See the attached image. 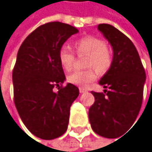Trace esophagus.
<instances>
[{
    "instance_id": "34e87169",
    "label": "esophagus",
    "mask_w": 152,
    "mask_h": 152,
    "mask_svg": "<svg viewBox=\"0 0 152 152\" xmlns=\"http://www.w3.org/2000/svg\"><path fill=\"white\" fill-rule=\"evenodd\" d=\"M86 91H87L86 88H85V87H79V92H80V94H83V93H85V92H86Z\"/></svg>"
}]
</instances>
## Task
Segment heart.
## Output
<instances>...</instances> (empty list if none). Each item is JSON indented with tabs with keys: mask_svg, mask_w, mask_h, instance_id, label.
<instances>
[{
	"mask_svg": "<svg viewBox=\"0 0 152 152\" xmlns=\"http://www.w3.org/2000/svg\"><path fill=\"white\" fill-rule=\"evenodd\" d=\"M77 55H86V70L75 71L67 77V82L78 86H86L96 78L94 68L101 74L106 73L113 64V54L110 48L101 39L94 36L84 37L74 44ZM75 60L74 54L66 47L58 51V61L66 71L72 69ZM92 66V68H90Z\"/></svg>",
	"mask_w": 152,
	"mask_h": 152,
	"instance_id": "obj_1",
	"label": "heart"
}]
</instances>
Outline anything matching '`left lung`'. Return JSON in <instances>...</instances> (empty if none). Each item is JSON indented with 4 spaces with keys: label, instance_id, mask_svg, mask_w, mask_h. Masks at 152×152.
<instances>
[{
    "label": "left lung",
    "instance_id": "obj_1",
    "mask_svg": "<svg viewBox=\"0 0 152 152\" xmlns=\"http://www.w3.org/2000/svg\"><path fill=\"white\" fill-rule=\"evenodd\" d=\"M113 48L110 69L99 84L104 93L92 92L94 103L89 108L93 131L105 138L120 135L132 125L142 103L146 74L139 53L132 40L110 24L97 27Z\"/></svg>",
    "mask_w": 152,
    "mask_h": 152
}]
</instances>
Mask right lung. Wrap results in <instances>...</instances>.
Returning a JSON list of instances; mask_svg holds the SVG:
<instances>
[{
	"instance_id": "right-lung-1",
	"label": "right lung",
	"mask_w": 152,
	"mask_h": 152,
	"mask_svg": "<svg viewBox=\"0 0 152 152\" xmlns=\"http://www.w3.org/2000/svg\"><path fill=\"white\" fill-rule=\"evenodd\" d=\"M77 32L71 25L48 22L31 32L18 51L12 71L14 104L25 126L40 139H56L67 129L79 89L70 83L62 86L66 77L58 51Z\"/></svg>"
}]
</instances>
